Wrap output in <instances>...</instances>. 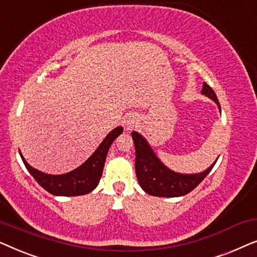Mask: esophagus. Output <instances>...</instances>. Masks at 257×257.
<instances>
[{
    "label": "esophagus",
    "mask_w": 257,
    "mask_h": 257,
    "mask_svg": "<svg viewBox=\"0 0 257 257\" xmlns=\"http://www.w3.org/2000/svg\"><path fill=\"white\" fill-rule=\"evenodd\" d=\"M132 124H130V122H128V124L127 125H126V130H131L132 128Z\"/></svg>",
    "instance_id": "esophagus-1"
}]
</instances>
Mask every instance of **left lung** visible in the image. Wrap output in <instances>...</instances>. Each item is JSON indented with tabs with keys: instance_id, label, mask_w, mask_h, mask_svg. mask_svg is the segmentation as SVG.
<instances>
[{
	"instance_id": "8db88e82",
	"label": "left lung",
	"mask_w": 257,
	"mask_h": 257,
	"mask_svg": "<svg viewBox=\"0 0 257 257\" xmlns=\"http://www.w3.org/2000/svg\"><path fill=\"white\" fill-rule=\"evenodd\" d=\"M201 93L215 101L220 107V103L212 87L203 83ZM132 139L136 149V174L140 187L146 193L154 196L175 198L186 195L192 192L207 174L212 171L214 163L205 172L199 174H180L168 170L151 149L146 139L139 133L132 132Z\"/></svg>"
}]
</instances>
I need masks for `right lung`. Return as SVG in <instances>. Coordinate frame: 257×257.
<instances>
[{
  "instance_id": "1",
  "label": "right lung",
  "mask_w": 257,
  "mask_h": 257,
  "mask_svg": "<svg viewBox=\"0 0 257 257\" xmlns=\"http://www.w3.org/2000/svg\"><path fill=\"white\" fill-rule=\"evenodd\" d=\"M122 127H115L113 131H111L106 136V138L103 140V143L98 146V149L94 151V153L84 163L82 166H79L76 170L66 174L62 175H50L43 172L35 170L29 164L22 158L27 170L30 172L35 180L43 187L45 191L54 195L61 196H76L84 195L87 193L92 192L98 186L101 174H103V168L106 159V154L110 149L111 144L117 138L119 135H121Z\"/></svg>"
}]
</instances>
